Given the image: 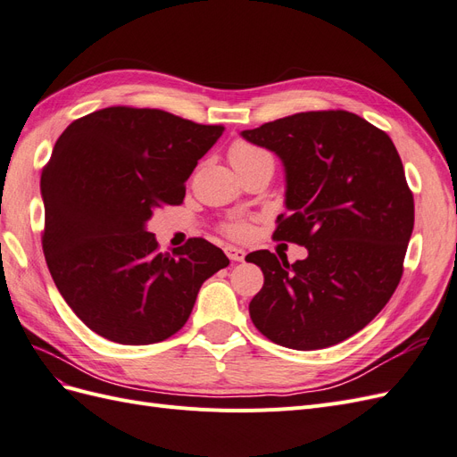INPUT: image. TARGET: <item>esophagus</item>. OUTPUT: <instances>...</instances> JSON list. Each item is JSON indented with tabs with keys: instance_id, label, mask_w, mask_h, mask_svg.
Wrapping results in <instances>:
<instances>
[{
	"instance_id": "esophagus-1",
	"label": "esophagus",
	"mask_w": 457,
	"mask_h": 457,
	"mask_svg": "<svg viewBox=\"0 0 457 457\" xmlns=\"http://www.w3.org/2000/svg\"><path fill=\"white\" fill-rule=\"evenodd\" d=\"M225 253L228 255L230 261H237V262L244 261V257H245V252L240 250V247H237V245H227L225 247Z\"/></svg>"
}]
</instances>
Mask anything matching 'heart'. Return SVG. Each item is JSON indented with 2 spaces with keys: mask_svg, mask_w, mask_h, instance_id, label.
<instances>
[{
  "mask_svg": "<svg viewBox=\"0 0 457 457\" xmlns=\"http://www.w3.org/2000/svg\"><path fill=\"white\" fill-rule=\"evenodd\" d=\"M262 156H269L267 152H262L261 148L253 146V145H247V143H237L232 148H230V162H250V160H255V158H262ZM228 234H232V237H244L245 234V225L242 223H234V225H228L227 227Z\"/></svg>",
  "mask_w": 457,
  "mask_h": 457,
  "instance_id": "obj_1",
  "label": "heart"
}]
</instances>
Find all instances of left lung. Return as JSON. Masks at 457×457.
I'll return each mask as SVG.
<instances>
[{
    "label": "left lung",
    "mask_w": 457,
    "mask_h": 457,
    "mask_svg": "<svg viewBox=\"0 0 457 457\" xmlns=\"http://www.w3.org/2000/svg\"><path fill=\"white\" fill-rule=\"evenodd\" d=\"M240 135L284 165L287 215H278L274 238L309 252L294 265L269 250L245 257L265 276L250 303L255 328L295 351L349 339L395 294L413 230L393 141L345 110L299 112Z\"/></svg>",
    "instance_id": "obj_1"
}]
</instances>
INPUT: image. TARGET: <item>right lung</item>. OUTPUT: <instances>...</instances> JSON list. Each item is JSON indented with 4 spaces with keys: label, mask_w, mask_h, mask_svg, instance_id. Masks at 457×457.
I'll return each instance as SVG.
<instances>
[{
    "label": "right lung",
    "mask_w": 457,
    "mask_h": 457,
    "mask_svg": "<svg viewBox=\"0 0 457 457\" xmlns=\"http://www.w3.org/2000/svg\"><path fill=\"white\" fill-rule=\"evenodd\" d=\"M223 126L156 108L110 106L72 121L41 173L44 253L68 307L95 334L150 345L181 329L202 284L228 265L204 238L158 252L146 223L181 204Z\"/></svg>",
    "instance_id": "right-lung-1"
}]
</instances>
